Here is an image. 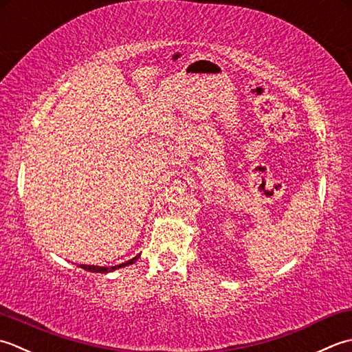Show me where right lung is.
<instances>
[{"label":"right lung","instance_id":"right-lung-1","mask_svg":"<svg viewBox=\"0 0 352 352\" xmlns=\"http://www.w3.org/2000/svg\"><path fill=\"white\" fill-rule=\"evenodd\" d=\"M141 255V254H140ZM140 255H136L135 258H132V260H129L126 263H121V264H117V266H112V267H102V266H89V264H80L78 267H82L85 270L88 272H94V274H109V272H113L117 269H121V267H126L129 266V264H133L136 260H138Z\"/></svg>","mask_w":352,"mask_h":352}]
</instances>
